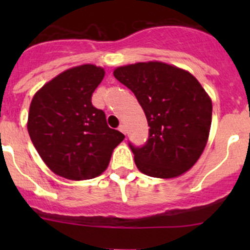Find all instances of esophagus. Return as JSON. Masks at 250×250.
<instances>
[{
  "instance_id": "obj_1",
  "label": "esophagus",
  "mask_w": 250,
  "mask_h": 250,
  "mask_svg": "<svg viewBox=\"0 0 250 250\" xmlns=\"http://www.w3.org/2000/svg\"><path fill=\"white\" fill-rule=\"evenodd\" d=\"M118 130H120V132H122L123 134H125V133H127V129H125V125H121L120 127H118Z\"/></svg>"
}]
</instances>
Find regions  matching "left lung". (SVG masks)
Here are the masks:
<instances>
[{"instance_id":"1","label":"left lung","mask_w":250,"mask_h":250,"mask_svg":"<svg viewBox=\"0 0 250 250\" xmlns=\"http://www.w3.org/2000/svg\"><path fill=\"white\" fill-rule=\"evenodd\" d=\"M113 76L129 88L145 112L148 138L129 147L141 173L175 178L202 155L211 125V100L190 72L158 62L121 66Z\"/></svg>"}]
</instances>
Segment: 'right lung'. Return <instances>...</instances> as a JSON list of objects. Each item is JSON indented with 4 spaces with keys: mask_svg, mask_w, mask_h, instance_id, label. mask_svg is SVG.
<instances>
[{
    "mask_svg": "<svg viewBox=\"0 0 250 250\" xmlns=\"http://www.w3.org/2000/svg\"><path fill=\"white\" fill-rule=\"evenodd\" d=\"M105 71L95 65L66 70L32 98L27 130L52 172L70 180H87L107 168L125 135L107 125L103 110L92 104Z\"/></svg>",
    "mask_w": 250,
    "mask_h": 250,
    "instance_id": "1",
    "label": "right lung"
}]
</instances>
